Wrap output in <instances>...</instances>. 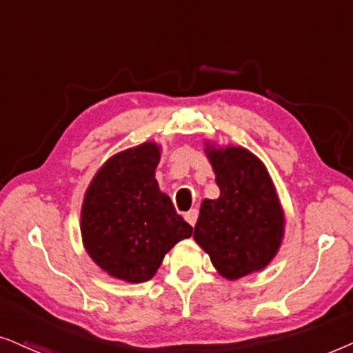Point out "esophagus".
Returning a JSON list of instances; mask_svg holds the SVG:
<instances>
[{
  "instance_id": "1",
  "label": "esophagus",
  "mask_w": 353,
  "mask_h": 353,
  "mask_svg": "<svg viewBox=\"0 0 353 353\" xmlns=\"http://www.w3.org/2000/svg\"><path fill=\"white\" fill-rule=\"evenodd\" d=\"M184 218H185V221H187V223H189L190 225H195L196 218H199V210L192 208L190 211H187V213L184 214Z\"/></svg>"
}]
</instances>
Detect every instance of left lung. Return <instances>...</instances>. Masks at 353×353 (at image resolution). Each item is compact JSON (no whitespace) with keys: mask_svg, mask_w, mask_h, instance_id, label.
<instances>
[{"mask_svg":"<svg viewBox=\"0 0 353 353\" xmlns=\"http://www.w3.org/2000/svg\"><path fill=\"white\" fill-rule=\"evenodd\" d=\"M219 199L203 200L194 239L223 278L261 271L278 253L284 211L268 169L247 148L206 143Z\"/></svg>","mask_w":353,"mask_h":353,"instance_id":"1","label":"left lung"}]
</instances>
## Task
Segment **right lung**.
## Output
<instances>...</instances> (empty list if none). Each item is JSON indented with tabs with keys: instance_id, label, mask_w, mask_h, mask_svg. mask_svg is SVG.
I'll return each mask as SVG.
<instances>
[{
	"instance_id": "1",
	"label": "right lung",
	"mask_w": 353,
	"mask_h": 353,
	"mask_svg": "<svg viewBox=\"0 0 353 353\" xmlns=\"http://www.w3.org/2000/svg\"><path fill=\"white\" fill-rule=\"evenodd\" d=\"M159 157L154 142L116 153L98 169L82 205L87 253L112 278L132 284L152 279L164 255L192 236L154 179Z\"/></svg>"
}]
</instances>
